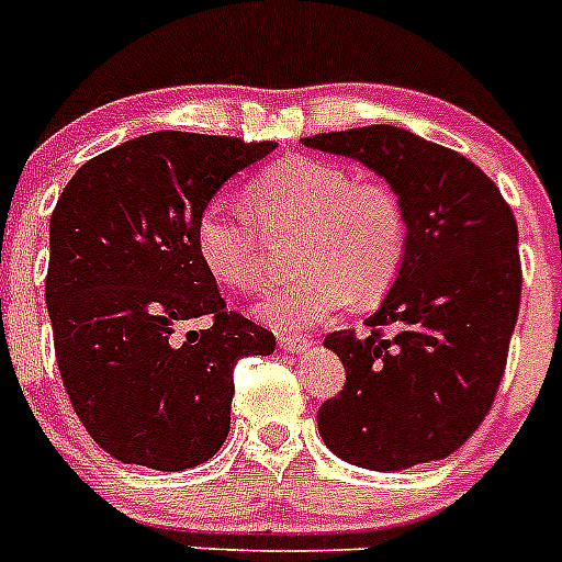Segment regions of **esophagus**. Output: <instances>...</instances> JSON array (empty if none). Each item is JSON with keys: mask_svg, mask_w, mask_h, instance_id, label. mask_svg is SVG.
Here are the masks:
<instances>
[{"mask_svg": "<svg viewBox=\"0 0 562 562\" xmlns=\"http://www.w3.org/2000/svg\"><path fill=\"white\" fill-rule=\"evenodd\" d=\"M313 346V340L304 335H280V348H285L288 353H304Z\"/></svg>", "mask_w": 562, "mask_h": 562, "instance_id": "1", "label": "esophagus"}]
</instances>
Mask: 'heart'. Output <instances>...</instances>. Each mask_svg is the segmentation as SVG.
I'll return each instance as SVG.
<instances>
[{"label": "heart", "mask_w": 562, "mask_h": 562, "mask_svg": "<svg viewBox=\"0 0 562 562\" xmlns=\"http://www.w3.org/2000/svg\"><path fill=\"white\" fill-rule=\"evenodd\" d=\"M247 211L260 231L291 233L293 280L269 288L255 313L277 329L321 324L348 299L370 304L386 293L408 247L401 198L381 181H357L331 161L288 156L247 183ZM200 263L220 285L249 293L263 285L266 252L247 216L211 203L194 222Z\"/></svg>", "instance_id": "1"}]
</instances>
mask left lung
<instances>
[{
    "label": "left lung",
    "instance_id": "obj_1",
    "mask_svg": "<svg viewBox=\"0 0 562 562\" xmlns=\"http://www.w3.org/2000/svg\"><path fill=\"white\" fill-rule=\"evenodd\" d=\"M302 143L384 178L408 222L406 258L368 331L326 335L346 386L318 408L321 439L375 472L448 459L477 431L505 373L521 299L514 211L481 167L406 128Z\"/></svg>",
    "mask_w": 562,
    "mask_h": 562
}]
</instances>
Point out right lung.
Listing matches in <instances>:
<instances>
[{
  "mask_svg": "<svg viewBox=\"0 0 562 562\" xmlns=\"http://www.w3.org/2000/svg\"><path fill=\"white\" fill-rule=\"evenodd\" d=\"M277 143L156 131L76 170L48 225L46 307L74 412L123 464L181 472L231 431L233 368L269 357V329L225 307L194 249L222 183ZM209 330L178 338L192 317Z\"/></svg>",
  "mask_w": 562,
  "mask_h": 562,
  "instance_id": "add662e5",
  "label": "right lung"
}]
</instances>
